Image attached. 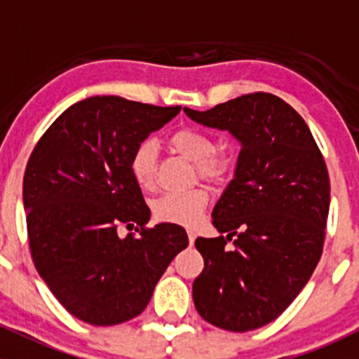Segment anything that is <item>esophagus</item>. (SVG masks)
<instances>
[{"label": "esophagus", "mask_w": 359, "mask_h": 359, "mask_svg": "<svg viewBox=\"0 0 359 359\" xmlns=\"http://www.w3.org/2000/svg\"><path fill=\"white\" fill-rule=\"evenodd\" d=\"M187 236H189V243L194 245V240H196V233L193 229H187Z\"/></svg>", "instance_id": "esophagus-1"}]
</instances>
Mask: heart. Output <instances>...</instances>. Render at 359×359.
I'll use <instances>...</instances> for the list:
<instances>
[{
    "instance_id": "b5f03b06",
    "label": "heart",
    "mask_w": 359,
    "mask_h": 359,
    "mask_svg": "<svg viewBox=\"0 0 359 359\" xmlns=\"http://www.w3.org/2000/svg\"><path fill=\"white\" fill-rule=\"evenodd\" d=\"M170 149L194 163V177L208 184H224L231 173V159L217 151L215 139L205 130H175L168 137ZM132 179L142 191H151L156 179V146L153 140H142L133 147L128 159ZM208 205V193L203 187L186 193H166L153 203V215L159 222L193 227L200 224L203 212Z\"/></svg>"
}]
</instances>
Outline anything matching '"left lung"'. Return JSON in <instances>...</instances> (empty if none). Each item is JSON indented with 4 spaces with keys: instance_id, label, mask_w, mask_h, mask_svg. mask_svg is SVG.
Listing matches in <instances>:
<instances>
[{
    "instance_id": "1",
    "label": "left lung",
    "mask_w": 359,
    "mask_h": 359,
    "mask_svg": "<svg viewBox=\"0 0 359 359\" xmlns=\"http://www.w3.org/2000/svg\"><path fill=\"white\" fill-rule=\"evenodd\" d=\"M184 111L241 142L236 175L212 212L220 236L194 241L205 259L194 306L224 330H255L290 306L320 262L330 208L327 163L302 116L273 93Z\"/></svg>"
}]
</instances>
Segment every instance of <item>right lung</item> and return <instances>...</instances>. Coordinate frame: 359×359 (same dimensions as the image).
Masks as SVG:
<instances>
[{
    "instance_id": "right-lung-1",
    "label": "right lung",
    "mask_w": 359,
    "mask_h": 359,
    "mask_svg": "<svg viewBox=\"0 0 359 359\" xmlns=\"http://www.w3.org/2000/svg\"><path fill=\"white\" fill-rule=\"evenodd\" d=\"M104 95L76 102L48 126L24 173L29 248L39 276L78 320L109 327L139 316L173 257L184 227L158 224L128 159L133 147L179 114ZM137 226L119 238L117 229Z\"/></svg>"
}]
</instances>
